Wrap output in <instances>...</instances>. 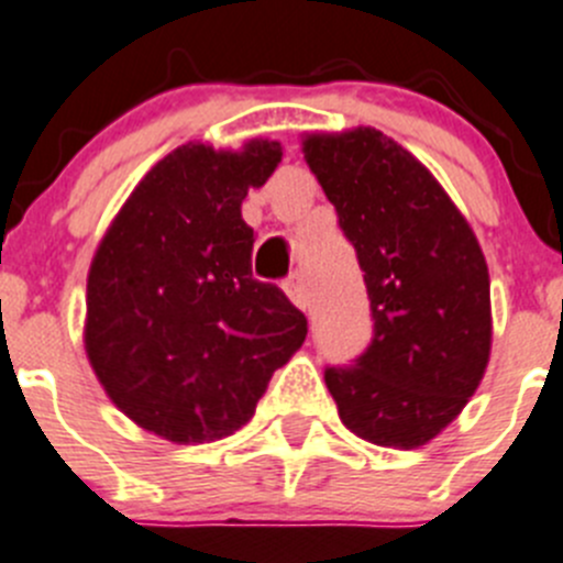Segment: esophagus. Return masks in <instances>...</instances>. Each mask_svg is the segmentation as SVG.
Segmentation results:
<instances>
[{
  "label": "esophagus",
  "instance_id": "esophagus-1",
  "mask_svg": "<svg viewBox=\"0 0 563 563\" xmlns=\"http://www.w3.org/2000/svg\"><path fill=\"white\" fill-rule=\"evenodd\" d=\"M285 292L290 296V301L296 303V307L309 309V303H312V296H309V285H307V276H303V271H292L290 276H287Z\"/></svg>",
  "mask_w": 563,
  "mask_h": 563
}]
</instances>
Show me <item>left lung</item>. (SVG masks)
<instances>
[{
	"instance_id": "8db88e82",
	"label": "left lung",
	"mask_w": 563,
	"mask_h": 563,
	"mask_svg": "<svg viewBox=\"0 0 563 563\" xmlns=\"http://www.w3.org/2000/svg\"><path fill=\"white\" fill-rule=\"evenodd\" d=\"M303 154L356 251L371 345L329 365L347 431L382 448L426 445L478 387L489 362V271L473 229L404 146L371 126L312 135Z\"/></svg>"
}]
</instances>
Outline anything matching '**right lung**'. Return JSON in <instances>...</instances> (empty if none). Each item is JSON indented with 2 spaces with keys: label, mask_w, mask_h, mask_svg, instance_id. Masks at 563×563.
Listing matches in <instances>:
<instances>
[{
  "label": "right lung",
  "mask_w": 563,
  "mask_h": 563,
  "mask_svg": "<svg viewBox=\"0 0 563 563\" xmlns=\"http://www.w3.org/2000/svg\"><path fill=\"white\" fill-rule=\"evenodd\" d=\"M282 148L187 143L159 159L118 212L88 276L85 347L118 409L190 445L251 420L267 382L307 336V318L251 276L240 216Z\"/></svg>",
  "instance_id": "right-lung-1"
}]
</instances>
